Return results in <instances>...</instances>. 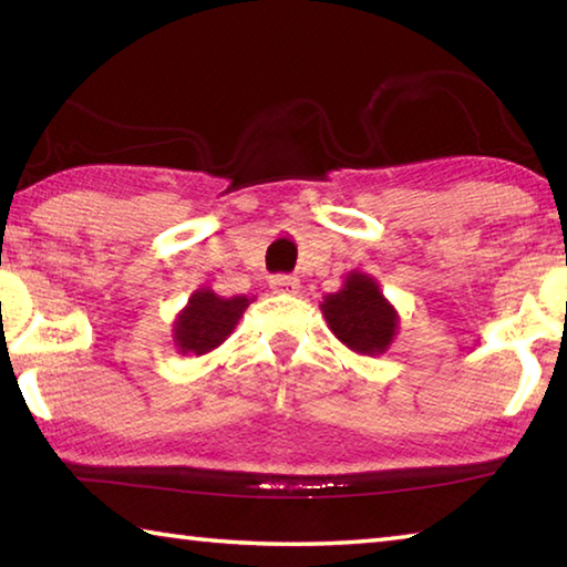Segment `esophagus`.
Segmentation results:
<instances>
[{
    "label": "esophagus",
    "instance_id": "1",
    "mask_svg": "<svg viewBox=\"0 0 567 567\" xmlns=\"http://www.w3.org/2000/svg\"><path fill=\"white\" fill-rule=\"evenodd\" d=\"M270 287H272V290L297 292V290H300V280H297V277H292V275H272Z\"/></svg>",
    "mask_w": 567,
    "mask_h": 567
}]
</instances>
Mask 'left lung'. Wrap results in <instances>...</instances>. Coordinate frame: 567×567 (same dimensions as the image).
<instances>
[{
  "label": "left lung",
  "instance_id": "1",
  "mask_svg": "<svg viewBox=\"0 0 567 567\" xmlns=\"http://www.w3.org/2000/svg\"><path fill=\"white\" fill-rule=\"evenodd\" d=\"M319 307L339 342L359 354H384L399 329L396 310L364 272H349L342 290L327 295Z\"/></svg>",
  "mask_w": 567,
  "mask_h": 567
}]
</instances>
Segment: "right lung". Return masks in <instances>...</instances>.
Listing matches in <instances>:
<instances>
[{"instance_id":"right-lung-1","label":"right lung","mask_w":567,"mask_h":567,"mask_svg":"<svg viewBox=\"0 0 567 567\" xmlns=\"http://www.w3.org/2000/svg\"><path fill=\"white\" fill-rule=\"evenodd\" d=\"M248 305L250 300L245 295L220 297L208 287L195 290L173 324V342L178 352L200 357L220 347L233 334Z\"/></svg>"}]
</instances>
